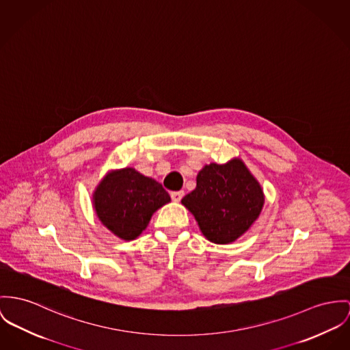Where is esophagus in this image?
I'll list each match as a JSON object with an SVG mask.
<instances>
[{
	"instance_id": "34e87169",
	"label": "esophagus",
	"mask_w": 350,
	"mask_h": 350,
	"mask_svg": "<svg viewBox=\"0 0 350 350\" xmlns=\"http://www.w3.org/2000/svg\"><path fill=\"white\" fill-rule=\"evenodd\" d=\"M170 197H172V200H173L174 202H178V201H181V198L184 197V191H183V190L172 191V193H170Z\"/></svg>"
}]
</instances>
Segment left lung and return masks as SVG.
<instances>
[{
	"label": "left lung",
	"instance_id": "8db88e82",
	"mask_svg": "<svg viewBox=\"0 0 350 350\" xmlns=\"http://www.w3.org/2000/svg\"><path fill=\"white\" fill-rule=\"evenodd\" d=\"M181 202L197 219L202 234L215 243L236 241L257 219L264 194L243 162L206 165L197 187Z\"/></svg>",
	"mask_w": 350,
	"mask_h": 350
}]
</instances>
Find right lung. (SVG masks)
<instances>
[{
	"label": "right lung",
	"mask_w": 350,
	"mask_h": 350,
	"mask_svg": "<svg viewBox=\"0 0 350 350\" xmlns=\"http://www.w3.org/2000/svg\"><path fill=\"white\" fill-rule=\"evenodd\" d=\"M170 201L169 193L153 178L132 167L114 172L98 185L94 208L101 222L122 240H135L152 215Z\"/></svg>",
	"instance_id": "right-lung-1"
}]
</instances>
